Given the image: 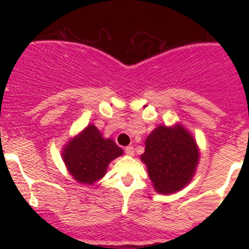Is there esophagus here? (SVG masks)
<instances>
[{
	"label": "esophagus",
	"mask_w": 249,
	"mask_h": 249,
	"mask_svg": "<svg viewBox=\"0 0 249 249\" xmlns=\"http://www.w3.org/2000/svg\"><path fill=\"white\" fill-rule=\"evenodd\" d=\"M125 153L127 154V156H134V150H133V147L132 146H127V147H125Z\"/></svg>",
	"instance_id": "esophagus-1"
}]
</instances>
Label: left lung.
Wrapping results in <instances>:
<instances>
[{"instance_id": "8db88e82", "label": "left lung", "mask_w": 249, "mask_h": 249, "mask_svg": "<svg viewBox=\"0 0 249 249\" xmlns=\"http://www.w3.org/2000/svg\"><path fill=\"white\" fill-rule=\"evenodd\" d=\"M157 193L172 194L192 181L200 160L198 144L180 123L159 125L145 139L141 156Z\"/></svg>"}]
</instances>
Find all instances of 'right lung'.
I'll list each match as a JSON object with an SVG mask.
<instances>
[{
	"mask_svg": "<svg viewBox=\"0 0 249 249\" xmlns=\"http://www.w3.org/2000/svg\"><path fill=\"white\" fill-rule=\"evenodd\" d=\"M124 151L111 138H104L93 124H89L64 145L62 159L79 184L93 185L107 174L108 164Z\"/></svg>",
	"mask_w": 249,
	"mask_h": 249,
	"instance_id": "1",
	"label": "right lung"
}]
</instances>
